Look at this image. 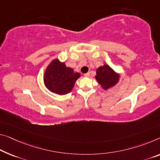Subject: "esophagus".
Instances as JSON below:
<instances>
[{"mask_svg":"<svg viewBox=\"0 0 160 160\" xmlns=\"http://www.w3.org/2000/svg\"><path fill=\"white\" fill-rule=\"evenodd\" d=\"M84 76H85V77H89V73H85V74H84Z\"/></svg>","mask_w":160,"mask_h":160,"instance_id":"esophagus-1","label":"esophagus"}]
</instances>
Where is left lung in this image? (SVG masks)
I'll use <instances>...</instances> for the list:
<instances>
[{
  "instance_id": "1",
  "label": "left lung",
  "mask_w": 160,
  "mask_h": 160,
  "mask_svg": "<svg viewBox=\"0 0 160 160\" xmlns=\"http://www.w3.org/2000/svg\"><path fill=\"white\" fill-rule=\"evenodd\" d=\"M95 78L102 87L107 90L116 84L119 77L112 68L108 65H104L97 70V76Z\"/></svg>"
}]
</instances>
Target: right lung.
<instances>
[{
  "mask_svg": "<svg viewBox=\"0 0 160 160\" xmlns=\"http://www.w3.org/2000/svg\"><path fill=\"white\" fill-rule=\"evenodd\" d=\"M79 77V73H74L72 68L66 67L64 63L55 59L46 68L43 80L44 84L51 92L63 95L72 91Z\"/></svg>",
  "mask_w": 160,
  "mask_h": 160,
  "instance_id": "1",
  "label": "right lung"
}]
</instances>
